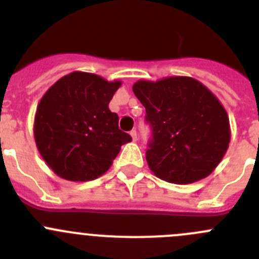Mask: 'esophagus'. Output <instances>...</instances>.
<instances>
[{"instance_id":"obj_1","label":"esophagus","mask_w":259,"mask_h":259,"mask_svg":"<svg viewBox=\"0 0 259 259\" xmlns=\"http://www.w3.org/2000/svg\"><path fill=\"white\" fill-rule=\"evenodd\" d=\"M130 135H132L133 140H134V142H137V140H138V134H137V130H132V132H130Z\"/></svg>"}]
</instances>
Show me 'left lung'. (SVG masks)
<instances>
[{
  "mask_svg": "<svg viewBox=\"0 0 259 259\" xmlns=\"http://www.w3.org/2000/svg\"><path fill=\"white\" fill-rule=\"evenodd\" d=\"M151 127L146 161L158 178L190 184L208 177L223 159L231 127L226 109L195 79L140 80L133 86Z\"/></svg>",
  "mask_w": 259,
  "mask_h": 259,
  "instance_id": "obj_1",
  "label": "left lung"
}]
</instances>
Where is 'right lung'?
Returning a JSON list of instances; mask_svg holds the SVG:
<instances>
[{"mask_svg":"<svg viewBox=\"0 0 259 259\" xmlns=\"http://www.w3.org/2000/svg\"><path fill=\"white\" fill-rule=\"evenodd\" d=\"M120 85L75 71L46 91L36 110L33 135L55 174L71 182L96 179L108 171L121 145L132 142L109 109Z\"/></svg>","mask_w":259,"mask_h":259,"instance_id":"add662e5","label":"right lung"}]
</instances>
